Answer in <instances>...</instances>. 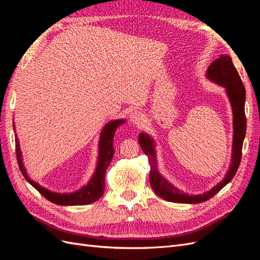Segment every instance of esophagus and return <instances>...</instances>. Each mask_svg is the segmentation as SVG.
<instances>
[{"label":"esophagus","instance_id":"obj_1","mask_svg":"<svg viewBox=\"0 0 260 260\" xmlns=\"http://www.w3.org/2000/svg\"><path fill=\"white\" fill-rule=\"evenodd\" d=\"M145 119V117L143 115V113H141L140 111H133L130 114V120L132 123L135 124H141Z\"/></svg>","mask_w":260,"mask_h":260}]
</instances>
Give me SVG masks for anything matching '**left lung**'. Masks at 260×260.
Listing matches in <instances>:
<instances>
[{
	"mask_svg": "<svg viewBox=\"0 0 260 260\" xmlns=\"http://www.w3.org/2000/svg\"><path fill=\"white\" fill-rule=\"evenodd\" d=\"M207 77L211 81H214L220 85H222L226 90V94L231 102L233 111V148H232V159L230 169L228 170L225 178L219 182L210 191L203 193L201 195H187L182 193L177 187L170 184L168 181L162 178L157 171L156 167V154L153 140L147 135L141 133L139 136V143L141 148L148 157V162L151 166L149 171V183L154 192L159 198L174 202L183 204H198L206 202L212 196L216 195L223 186H225L233 177L237 174L240 162L242 159V147L243 141L246 133V116H245V88L241 80L240 75L237 68L234 67L232 59L226 55H221L209 65L207 72Z\"/></svg>",
	"mask_w": 260,
	"mask_h": 260,
	"instance_id": "8db88e82",
	"label": "left lung"
}]
</instances>
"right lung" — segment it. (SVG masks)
I'll list each match as a JSON object with an SVG mask.
<instances>
[{
    "label": "right lung",
    "mask_w": 260,
    "mask_h": 260,
    "mask_svg": "<svg viewBox=\"0 0 260 260\" xmlns=\"http://www.w3.org/2000/svg\"><path fill=\"white\" fill-rule=\"evenodd\" d=\"M124 120H114L107 123L105 128L101 133L100 139V153H99V160H98V167L95 170V174L93 175L90 182L86 184L84 187L80 188L79 191L68 194H61V193H55L49 191L48 188H44L43 186L39 185L35 181L30 180L25 167L22 165L21 160V152L19 148V142L17 139V135H15V146H16V157L19 169L21 171L22 176L28 182L32 185L37 191H39L41 195H43L46 200L50 202L57 204V205L62 206H77V205H88L93 202L98 201L104 193L105 188V174L106 169L108 168L114 156V135L116 129L119 127ZM13 128H15V124L13 123Z\"/></svg>",
    "instance_id": "obj_1"
}]
</instances>
